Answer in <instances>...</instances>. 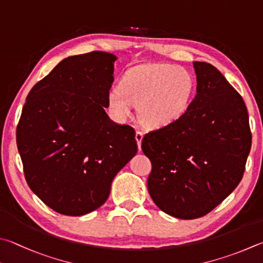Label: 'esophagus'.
Returning a JSON list of instances; mask_svg holds the SVG:
<instances>
[{"mask_svg": "<svg viewBox=\"0 0 263 263\" xmlns=\"http://www.w3.org/2000/svg\"><path fill=\"white\" fill-rule=\"evenodd\" d=\"M142 138H144V133L140 132V131H137V132H136V140H137L138 148H139V149H141V141H142Z\"/></svg>", "mask_w": 263, "mask_h": 263, "instance_id": "esophagus-1", "label": "esophagus"}]
</instances>
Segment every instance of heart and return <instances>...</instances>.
Listing matches in <instances>:
<instances>
[{"label": "heart", "instance_id": "1", "mask_svg": "<svg viewBox=\"0 0 263 263\" xmlns=\"http://www.w3.org/2000/svg\"><path fill=\"white\" fill-rule=\"evenodd\" d=\"M193 76L181 66L166 63H146L127 70L119 87L107 94L108 109L119 121L138 104L142 123L162 127L174 123L187 111L193 99Z\"/></svg>", "mask_w": 263, "mask_h": 263}]
</instances>
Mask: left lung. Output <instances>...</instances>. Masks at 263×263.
I'll use <instances>...</instances> for the list:
<instances>
[{
    "instance_id": "left-lung-1",
    "label": "left lung",
    "mask_w": 263,
    "mask_h": 263,
    "mask_svg": "<svg viewBox=\"0 0 263 263\" xmlns=\"http://www.w3.org/2000/svg\"><path fill=\"white\" fill-rule=\"evenodd\" d=\"M197 95L178 121L148 132L147 187L162 212L181 219L218 206L245 171L252 135L240 94L212 64L193 62Z\"/></svg>"
}]
</instances>
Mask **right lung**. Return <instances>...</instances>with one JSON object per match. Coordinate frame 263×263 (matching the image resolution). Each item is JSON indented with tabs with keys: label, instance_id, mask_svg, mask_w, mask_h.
Listing matches in <instances>:
<instances>
[{
	"label": "right lung",
	"instance_id": "obj_1",
	"mask_svg": "<svg viewBox=\"0 0 263 263\" xmlns=\"http://www.w3.org/2000/svg\"><path fill=\"white\" fill-rule=\"evenodd\" d=\"M117 57L69 56L33 86L17 126L30 189L55 212L82 216L106 202L112 179L137 154L136 132L104 108Z\"/></svg>",
	"mask_w": 263,
	"mask_h": 263
}]
</instances>
